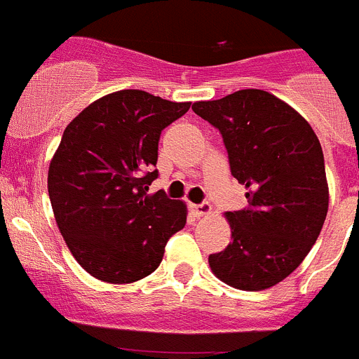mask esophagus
Returning a JSON list of instances; mask_svg holds the SVG:
<instances>
[{"label": "esophagus", "instance_id": "esophagus-1", "mask_svg": "<svg viewBox=\"0 0 359 359\" xmlns=\"http://www.w3.org/2000/svg\"><path fill=\"white\" fill-rule=\"evenodd\" d=\"M212 207L208 203H201V205H190V212L196 215V217H203V215L210 214Z\"/></svg>", "mask_w": 359, "mask_h": 359}]
</instances>
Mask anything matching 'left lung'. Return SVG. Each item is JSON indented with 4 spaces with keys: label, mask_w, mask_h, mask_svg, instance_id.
I'll return each instance as SVG.
<instances>
[{
    "label": "left lung",
    "mask_w": 359,
    "mask_h": 359,
    "mask_svg": "<svg viewBox=\"0 0 359 359\" xmlns=\"http://www.w3.org/2000/svg\"><path fill=\"white\" fill-rule=\"evenodd\" d=\"M219 129L231 176L248 207L226 212L231 243L212 253V273L243 291L291 275L320 236L329 208L322 145L307 120L262 90H241L192 106Z\"/></svg>",
    "instance_id": "1"
}]
</instances>
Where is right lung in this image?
Returning <instances> with one entry per match:
<instances>
[{"label":"right lung","instance_id":"right-lung-1","mask_svg":"<svg viewBox=\"0 0 359 359\" xmlns=\"http://www.w3.org/2000/svg\"><path fill=\"white\" fill-rule=\"evenodd\" d=\"M190 102H170L142 90L98 98L65 129L48 169V194L57 226L75 261L109 284L151 275L165 244L187 223L183 201L158 177V142Z\"/></svg>","mask_w":359,"mask_h":359}]
</instances>
